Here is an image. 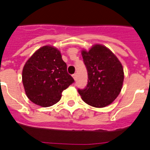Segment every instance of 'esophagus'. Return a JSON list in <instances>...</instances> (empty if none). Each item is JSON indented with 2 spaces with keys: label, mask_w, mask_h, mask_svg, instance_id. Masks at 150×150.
Returning <instances> with one entry per match:
<instances>
[{
  "label": "esophagus",
  "mask_w": 150,
  "mask_h": 150,
  "mask_svg": "<svg viewBox=\"0 0 150 150\" xmlns=\"http://www.w3.org/2000/svg\"><path fill=\"white\" fill-rule=\"evenodd\" d=\"M73 78L74 79V80H76V74H73Z\"/></svg>",
  "instance_id": "34e87169"
}]
</instances>
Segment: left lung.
<instances>
[{
	"label": "left lung",
	"mask_w": 150,
	"mask_h": 150,
	"mask_svg": "<svg viewBox=\"0 0 150 150\" xmlns=\"http://www.w3.org/2000/svg\"><path fill=\"white\" fill-rule=\"evenodd\" d=\"M88 72V83L78 89L82 99L88 105L104 107L120 95L124 80V71L117 57L106 46L94 45L88 51H82Z\"/></svg>",
	"instance_id": "left-lung-1"
}]
</instances>
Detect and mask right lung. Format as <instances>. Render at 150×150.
I'll use <instances>...</instances> for the list:
<instances>
[{
  "mask_svg": "<svg viewBox=\"0 0 150 150\" xmlns=\"http://www.w3.org/2000/svg\"><path fill=\"white\" fill-rule=\"evenodd\" d=\"M74 82L67 74V64L58 49L40 48L27 61L22 70V83L30 101L43 107L60 100L62 91Z\"/></svg>",
  "mask_w": 150,
  "mask_h": 150,
  "instance_id": "right-lung-1",
  "label": "right lung"
}]
</instances>
